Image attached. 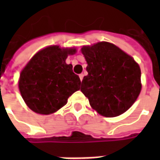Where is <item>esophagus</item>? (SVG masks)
Here are the masks:
<instances>
[{
	"mask_svg": "<svg viewBox=\"0 0 160 160\" xmlns=\"http://www.w3.org/2000/svg\"><path fill=\"white\" fill-rule=\"evenodd\" d=\"M79 76H80V80H81V81H82L83 78H84V74H80V75H79Z\"/></svg>",
	"mask_w": 160,
	"mask_h": 160,
	"instance_id": "obj_1",
	"label": "esophagus"
}]
</instances>
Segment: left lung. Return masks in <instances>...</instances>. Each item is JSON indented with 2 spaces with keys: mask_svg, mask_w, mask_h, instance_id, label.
Masks as SVG:
<instances>
[{
  "mask_svg": "<svg viewBox=\"0 0 160 160\" xmlns=\"http://www.w3.org/2000/svg\"><path fill=\"white\" fill-rule=\"evenodd\" d=\"M81 52L87 63L88 75L83 78L80 90L90 106L102 116L124 114L141 91L139 64L131 55L107 41L83 46Z\"/></svg>",
  "mask_w": 160,
  "mask_h": 160,
  "instance_id": "8db88e82",
  "label": "left lung"
}]
</instances>
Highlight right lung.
<instances>
[{"mask_svg": "<svg viewBox=\"0 0 160 160\" xmlns=\"http://www.w3.org/2000/svg\"><path fill=\"white\" fill-rule=\"evenodd\" d=\"M75 47L49 46L32 56L21 70L18 87L26 105L36 114H51L66 105L80 90V80L65 62Z\"/></svg>", "mask_w": 160, "mask_h": 160, "instance_id": "obj_1", "label": "right lung"}]
</instances>
